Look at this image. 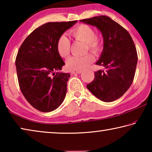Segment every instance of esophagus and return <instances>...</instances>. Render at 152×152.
Returning <instances> with one entry per match:
<instances>
[{
    "mask_svg": "<svg viewBox=\"0 0 152 152\" xmlns=\"http://www.w3.org/2000/svg\"><path fill=\"white\" fill-rule=\"evenodd\" d=\"M82 72V70H72L71 74H80Z\"/></svg>",
    "mask_w": 152,
    "mask_h": 152,
    "instance_id": "34e87169",
    "label": "esophagus"
}]
</instances>
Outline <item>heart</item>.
Listing matches in <instances>:
<instances>
[{
  "instance_id": "obj_1",
  "label": "heart",
  "mask_w": 152,
  "mask_h": 152,
  "mask_svg": "<svg viewBox=\"0 0 152 152\" xmlns=\"http://www.w3.org/2000/svg\"><path fill=\"white\" fill-rule=\"evenodd\" d=\"M71 35L76 39L84 42L87 45V50L95 53L100 52L102 48L101 40L95 36V32L91 27L82 24L77 26L71 31ZM57 50L61 57L67 58L70 53V42L66 35H61L57 43ZM94 56L87 54L83 57L73 56L68 59L66 66L73 70H82L93 62Z\"/></svg>"
}]
</instances>
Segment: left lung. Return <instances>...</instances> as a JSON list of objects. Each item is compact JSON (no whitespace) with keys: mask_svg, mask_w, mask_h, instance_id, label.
Returning a JSON list of instances; mask_svg holds the SVG:
<instances>
[{"mask_svg":"<svg viewBox=\"0 0 152 152\" xmlns=\"http://www.w3.org/2000/svg\"><path fill=\"white\" fill-rule=\"evenodd\" d=\"M80 21L96 27L103 37V50L96 64L106 70L95 72L87 88L102 101H114L125 93L134 78L137 63L134 42L127 31L109 17L101 15Z\"/></svg>","mask_w":152,"mask_h":152,"instance_id":"obj_1","label":"left lung"}]
</instances>
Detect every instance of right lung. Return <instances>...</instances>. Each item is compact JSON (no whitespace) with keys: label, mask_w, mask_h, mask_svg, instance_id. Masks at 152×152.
<instances>
[{"label":"right lung","mask_w":152,"mask_h":152,"mask_svg":"<svg viewBox=\"0 0 152 152\" xmlns=\"http://www.w3.org/2000/svg\"><path fill=\"white\" fill-rule=\"evenodd\" d=\"M77 22L47 23L33 31L18 51L15 66L20 89L29 103L39 111H53L65 99L70 75L56 73L65 65L57 43Z\"/></svg>","instance_id":"add662e5"}]
</instances>
